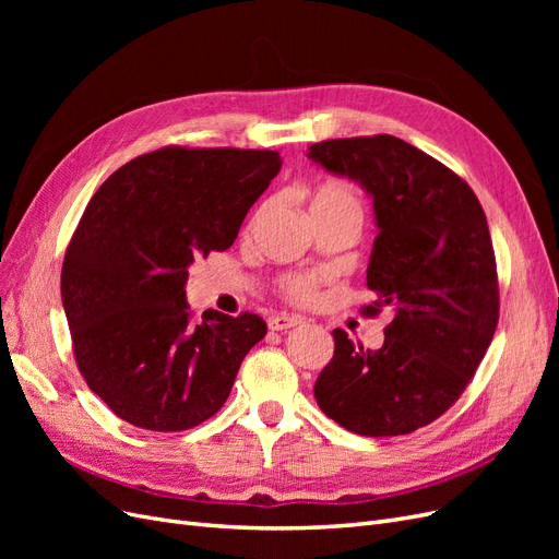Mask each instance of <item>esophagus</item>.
I'll return each instance as SVG.
<instances>
[{
  "instance_id": "esophagus-1",
  "label": "esophagus",
  "mask_w": 559,
  "mask_h": 559,
  "mask_svg": "<svg viewBox=\"0 0 559 559\" xmlns=\"http://www.w3.org/2000/svg\"><path fill=\"white\" fill-rule=\"evenodd\" d=\"M300 324H302V321L298 317H289V314H275V317H270V321H267L270 331H289V329L300 326Z\"/></svg>"
}]
</instances>
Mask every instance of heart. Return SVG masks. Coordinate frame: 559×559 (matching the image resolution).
<instances>
[{"instance_id":"heart-1","label":"heart","mask_w":559,"mask_h":559,"mask_svg":"<svg viewBox=\"0 0 559 559\" xmlns=\"http://www.w3.org/2000/svg\"><path fill=\"white\" fill-rule=\"evenodd\" d=\"M317 210H354L359 212V200L354 195V191L349 189L347 183L341 181H324L312 189L310 193V212ZM284 294L289 296L292 300L298 302H308L314 298L317 294V280L314 277H286L282 284Z\"/></svg>"}]
</instances>
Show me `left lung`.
<instances>
[{
  "label": "left lung",
  "mask_w": 559,
  "mask_h": 559,
  "mask_svg": "<svg viewBox=\"0 0 559 559\" xmlns=\"http://www.w3.org/2000/svg\"><path fill=\"white\" fill-rule=\"evenodd\" d=\"M314 163L373 195L378 238L368 263L366 314L394 312L376 352L335 329L314 399L359 436H403L431 425L462 396L492 343L499 282L487 218L471 186L392 134L326 140Z\"/></svg>",
  "instance_id": "1"
}]
</instances>
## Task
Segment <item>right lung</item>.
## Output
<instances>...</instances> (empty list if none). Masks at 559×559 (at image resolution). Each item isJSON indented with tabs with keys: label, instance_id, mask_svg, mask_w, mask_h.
Returning a JSON list of instances; mask_svg holds the SVG:
<instances>
[{
	"label": "right lung",
	"instance_id": "right-lung-1",
	"mask_svg": "<svg viewBox=\"0 0 559 559\" xmlns=\"http://www.w3.org/2000/svg\"><path fill=\"white\" fill-rule=\"evenodd\" d=\"M282 167L277 151L163 146L99 186L62 263V306L83 380L114 415L186 431L226 403L259 314L186 302L189 265L228 249Z\"/></svg>",
	"mask_w": 559,
	"mask_h": 559
}]
</instances>
